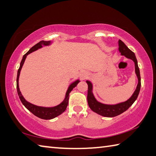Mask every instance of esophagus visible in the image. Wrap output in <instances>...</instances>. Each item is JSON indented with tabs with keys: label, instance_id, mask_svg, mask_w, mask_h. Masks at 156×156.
Here are the masks:
<instances>
[{
	"label": "esophagus",
	"instance_id": "34e87169",
	"mask_svg": "<svg viewBox=\"0 0 156 156\" xmlns=\"http://www.w3.org/2000/svg\"><path fill=\"white\" fill-rule=\"evenodd\" d=\"M81 76H82V77H83V78H84V77H86V74H85V73H83V74H82V75H81Z\"/></svg>",
	"mask_w": 156,
	"mask_h": 156
}]
</instances>
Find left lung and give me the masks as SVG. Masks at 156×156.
I'll use <instances>...</instances> for the list:
<instances>
[{
  "mask_svg": "<svg viewBox=\"0 0 156 156\" xmlns=\"http://www.w3.org/2000/svg\"><path fill=\"white\" fill-rule=\"evenodd\" d=\"M119 50L120 53H121L122 55H125L126 57L129 59H132L134 62L135 64V71L136 74L138 76V83L137 87L135 92L132 97H131L129 99L126 101L125 102L119 103L116 105H105L103 104L98 102L95 99V98L92 93V83L88 81H86V83H88V96H87V99H88V103L90 108L94 112L97 113L99 115H101L105 117H114L116 116H118L119 114L124 112L126 111L128 108H129L131 105H132L135 101L137 99L138 96L139 92L140 90V70H139V68L138 66V62L136 59V57L135 56V54L133 52H132L130 49L127 47V46L125 44V43L121 41V40H119Z\"/></svg>",
  "mask_w": 156,
  "mask_h": 156,
  "instance_id": "obj_1",
  "label": "left lung"
}]
</instances>
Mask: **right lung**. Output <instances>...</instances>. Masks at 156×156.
<instances>
[{
  "label": "right lung",
  "mask_w": 156,
  "mask_h": 156,
  "mask_svg": "<svg viewBox=\"0 0 156 156\" xmlns=\"http://www.w3.org/2000/svg\"><path fill=\"white\" fill-rule=\"evenodd\" d=\"M51 44L50 41H44L42 40L40 41V42H38L36 44L34 45L31 48H30V50L27 52L26 54L24 55V56L23 57V59L20 62V68L18 70V75H17V80H16V88H17V92L18 94L19 98L21 101V102L24 105L27 110H29L32 114H34L35 116H36L39 118L42 119H45V120H49V119H52L57 117V116H59L62 113L64 112L66 110V109L68 104V99H69V93L72 91V90L75 88V87L77 85L78 83L80 82V81L77 80L75 81V82L73 83L71 85L69 86L68 90L66 92V97L64 100L63 101V102L60 103L59 105L55 106V107L53 108H44V107H40V106H37L35 105H33L31 103H29L28 101L24 99V98L23 97L21 92L20 91V89H19V86H18V80H19V76H20V70L21 68L23 67V64L24 62V60H25L27 55H28L29 54H30L32 52H34L35 51L37 50L38 48H40L41 47H42V46H47Z\"/></svg>",
  "instance_id": "add662e5"
}]
</instances>
